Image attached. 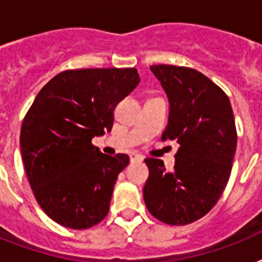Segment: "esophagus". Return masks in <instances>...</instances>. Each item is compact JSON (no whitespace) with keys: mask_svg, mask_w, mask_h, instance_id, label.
<instances>
[{"mask_svg":"<svg viewBox=\"0 0 262 262\" xmlns=\"http://www.w3.org/2000/svg\"><path fill=\"white\" fill-rule=\"evenodd\" d=\"M144 159V156L141 154H136V152H132L130 154V160L132 162H141Z\"/></svg>","mask_w":262,"mask_h":262,"instance_id":"34e87169","label":"esophagus"}]
</instances>
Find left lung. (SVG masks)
I'll use <instances>...</instances> for the list:
<instances>
[{
  "label": "left lung",
  "instance_id": "left-lung-1",
  "mask_svg": "<svg viewBox=\"0 0 262 262\" xmlns=\"http://www.w3.org/2000/svg\"><path fill=\"white\" fill-rule=\"evenodd\" d=\"M151 71L170 102L162 140H177L181 147L172 171L163 160L145 159L144 201L158 220L185 226L207 215L227 185L236 149L234 113L224 91L203 73L174 65Z\"/></svg>",
  "mask_w": 262,
  "mask_h": 262
}]
</instances>
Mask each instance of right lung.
Wrapping results in <instances>:
<instances>
[{
    "label": "right lung",
    "mask_w": 262,
    "mask_h": 262,
    "mask_svg": "<svg viewBox=\"0 0 262 262\" xmlns=\"http://www.w3.org/2000/svg\"><path fill=\"white\" fill-rule=\"evenodd\" d=\"M140 83L135 68L72 69L54 76L27 111L20 148L45 213L63 227L100 223L129 156L104 155L92 137L110 132L114 108Z\"/></svg>",
    "instance_id": "right-lung-1"
}]
</instances>
